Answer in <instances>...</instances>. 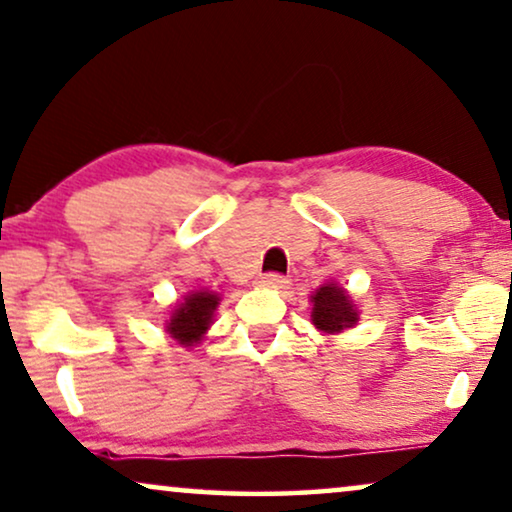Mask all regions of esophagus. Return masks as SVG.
Wrapping results in <instances>:
<instances>
[{
	"label": "esophagus",
	"instance_id": "1",
	"mask_svg": "<svg viewBox=\"0 0 512 512\" xmlns=\"http://www.w3.org/2000/svg\"><path fill=\"white\" fill-rule=\"evenodd\" d=\"M261 284H263V286L279 288V286L288 284V279L284 277V274H279V272H268V274H261Z\"/></svg>",
	"mask_w": 512,
	"mask_h": 512
}]
</instances>
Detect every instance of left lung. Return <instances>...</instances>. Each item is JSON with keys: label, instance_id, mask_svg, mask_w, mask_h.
<instances>
[{"label": "left lung", "instance_id": "8db88e82", "mask_svg": "<svg viewBox=\"0 0 512 512\" xmlns=\"http://www.w3.org/2000/svg\"><path fill=\"white\" fill-rule=\"evenodd\" d=\"M314 311H311V321L318 330L323 332H339L358 321V314L348 300V295L337 288L335 284H325L311 295Z\"/></svg>", "mask_w": 512, "mask_h": 512}]
</instances>
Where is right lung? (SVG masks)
Segmentation results:
<instances>
[{"label":"right lung","mask_w":512,"mask_h":512,"mask_svg":"<svg viewBox=\"0 0 512 512\" xmlns=\"http://www.w3.org/2000/svg\"><path fill=\"white\" fill-rule=\"evenodd\" d=\"M219 305V295L198 291L184 298L180 307L175 309V314L168 321V332L177 342L184 346H194L201 342L205 330L210 328L212 311Z\"/></svg>","instance_id":"right-lung-1"}]
</instances>
